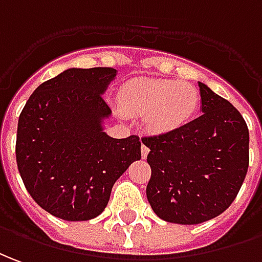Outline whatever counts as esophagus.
Returning a JSON list of instances; mask_svg holds the SVG:
<instances>
[{
	"mask_svg": "<svg viewBox=\"0 0 262 262\" xmlns=\"http://www.w3.org/2000/svg\"><path fill=\"white\" fill-rule=\"evenodd\" d=\"M148 152H149L148 147H147V145H142V147H141V157H142V158H147Z\"/></svg>",
	"mask_w": 262,
	"mask_h": 262,
	"instance_id": "1",
	"label": "esophagus"
}]
</instances>
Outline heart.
I'll list each match as a JSON object with an SVG mask.
<instances>
[{
	"mask_svg": "<svg viewBox=\"0 0 262 262\" xmlns=\"http://www.w3.org/2000/svg\"><path fill=\"white\" fill-rule=\"evenodd\" d=\"M194 85L184 81L137 78L120 91V104L129 115L147 117V127L164 134L185 125L198 108Z\"/></svg>",
	"mask_w": 262,
	"mask_h": 262,
	"instance_id": "heart-1",
	"label": "heart"
}]
</instances>
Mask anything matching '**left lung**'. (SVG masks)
<instances>
[{
  "label": "left lung",
  "mask_w": 262,
  "mask_h": 262,
  "mask_svg": "<svg viewBox=\"0 0 262 262\" xmlns=\"http://www.w3.org/2000/svg\"><path fill=\"white\" fill-rule=\"evenodd\" d=\"M198 86V118L142 138L149 148L148 203L158 217L174 224H200L223 214L244 183L250 161L243 115L205 84Z\"/></svg>",
  "instance_id": "1"
}]
</instances>
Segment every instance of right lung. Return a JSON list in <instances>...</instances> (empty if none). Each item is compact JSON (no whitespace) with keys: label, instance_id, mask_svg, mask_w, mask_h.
<instances>
[{"label":"right lung","instance_id":"right-lung-1","mask_svg":"<svg viewBox=\"0 0 262 262\" xmlns=\"http://www.w3.org/2000/svg\"><path fill=\"white\" fill-rule=\"evenodd\" d=\"M117 70L68 68L38 86L19 114L18 171L34 201L66 221H88L107 207L111 189L141 158L137 135L104 131L102 98Z\"/></svg>","mask_w":262,"mask_h":262}]
</instances>
